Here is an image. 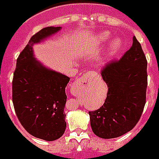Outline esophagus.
<instances>
[{"label": "esophagus", "mask_w": 159, "mask_h": 159, "mask_svg": "<svg viewBox=\"0 0 159 159\" xmlns=\"http://www.w3.org/2000/svg\"><path fill=\"white\" fill-rule=\"evenodd\" d=\"M94 75V74L92 72H86L85 74L82 75L81 79L80 80H78L77 82H75V84H73L74 85H85L86 83H88V81L90 80V79L92 78V76Z\"/></svg>", "instance_id": "obj_1"}]
</instances>
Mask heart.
I'll list each match as a JSON object with an SVG mask.
<instances>
[{"instance_id":"1","label":"heart","mask_w":159,"mask_h":159,"mask_svg":"<svg viewBox=\"0 0 159 159\" xmlns=\"http://www.w3.org/2000/svg\"><path fill=\"white\" fill-rule=\"evenodd\" d=\"M111 37V35L109 31H102L99 32L98 34H97L92 38L91 43H93L96 46L103 45ZM123 43L120 38H114L109 43V44L107 46L106 50V57L110 58L112 56H116L122 48Z\"/></svg>"}]
</instances>
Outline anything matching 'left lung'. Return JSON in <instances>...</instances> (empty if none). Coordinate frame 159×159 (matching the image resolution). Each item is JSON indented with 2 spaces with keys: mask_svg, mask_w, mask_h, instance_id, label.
<instances>
[{
  "mask_svg": "<svg viewBox=\"0 0 159 159\" xmlns=\"http://www.w3.org/2000/svg\"><path fill=\"white\" fill-rule=\"evenodd\" d=\"M147 61L141 45L133 38V45L118 61L107 64L102 77L108 85L103 106L90 111L91 127L102 139L125 134L139 121L146 104Z\"/></svg>",
  "mask_w": 159,
  "mask_h": 159,
  "instance_id": "left-lung-1",
  "label": "left lung"
}]
</instances>
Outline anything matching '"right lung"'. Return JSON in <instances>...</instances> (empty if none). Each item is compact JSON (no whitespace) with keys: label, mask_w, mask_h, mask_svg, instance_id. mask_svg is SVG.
Segmentation results:
<instances>
[{"label":"right lung","mask_w":159,"mask_h":159,"mask_svg":"<svg viewBox=\"0 0 159 159\" xmlns=\"http://www.w3.org/2000/svg\"><path fill=\"white\" fill-rule=\"evenodd\" d=\"M49 26L32 36L17 59L13 80V103L18 119L38 139L54 141L66 129L64 107L69 78L45 67L34 56L33 45L61 31Z\"/></svg>","instance_id":"1"}]
</instances>
